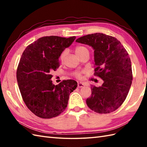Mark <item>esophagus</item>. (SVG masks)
I'll list each match as a JSON object with an SVG mask.
<instances>
[{"mask_svg": "<svg viewBox=\"0 0 147 147\" xmlns=\"http://www.w3.org/2000/svg\"><path fill=\"white\" fill-rule=\"evenodd\" d=\"M85 86V84L83 83L82 82H78V88H82V87H83V86Z\"/></svg>", "mask_w": 147, "mask_h": 147, "instance_id": "esophagus-1", "label": "esophagus"}]
</instances>
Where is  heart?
I'll use <instances>...</instances> for the list:
<instances>
[{"mask_svg": "<svg viewBox=\"0 0 147 147\" xmlns=\"http://www.w3.org/2000/svg\"><path fill=\"white\" fill-rule=\"evenodd\" d=\"M74 52H75L76 55L80 58L82 55L85 54L86 53H89V50L88 48L86 47L85 46L78 45L75 47V48H74ZM67 50H64V51H63L61 52L60 56H59V60H60L61 62L64 61L65 56L67 55ZM74 76L76 78H81L82 76V72L80 71H76L75 72H74Z\"/></svg>", "mask_w": 147, "mask_h": 147, "instance_id": "heart-1", "label": "heart"}]
</instances>
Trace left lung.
<instances>
[{"label":"left lung","instance_id":"obj_1","mask_svg":"<svg viewBox=\"0 0 147 147\" xmlns=\"http://www.w3.org/2000/svg\"><path fill=\"white\" fill-rule=\"evenodd\" d=\"M76 42L94 49V74L104 81L101 86L91 87L92 95L86 99L87 105L99 114L114 112L125 100L132 83L128 53L117 38L103 33L83 36Z\"/></svg>","mask_w":147,"mask_h":147}]
</instances>
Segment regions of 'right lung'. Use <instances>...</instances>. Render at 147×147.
<instances>
[{
  "mask_svg": "<svg viewBox=\"0 0 147 147\" xmlns=\"http://www.w3.org/2000/svg\"><path fill=\"white\" fill-rule=\"evenodd\" d=\"M76 36L64 38L43 36L24 50L19 62L16 77L22 98L36 116L51 119L60 115L67 107L70 93L77 82L63 80L57 85L51 80L52 73L59 67V57Z\"/></svg>",
  "mask_w": 147,
  "mask_h": 147,
  "instance_id": "1",
  "label": "right lung"
}]
</instances>
